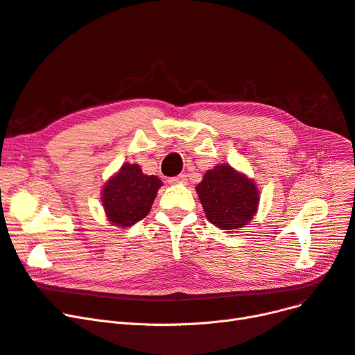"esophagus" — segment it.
Instances as JSON below:
<instances>
[{"label":"esophagus","instance_id":"1","mask_svg":"<svg viewBox=\"0 0 355 355\" xmlns=\"http://www.w3.org/2000/svg\"><path fill=\"white\" fill-rule=\"evenodd\" d=\"M184 181H186V175H184V174H180V175H177V177L168 178L169 184H181V182H184Z\"/></svg>","mask_w":355,"mask_h":355}]
</instances>
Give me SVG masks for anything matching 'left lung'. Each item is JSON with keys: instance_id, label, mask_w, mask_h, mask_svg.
Segmentation results:
<instances>
[{"instance_id": "1", "label": "left lung", "mask_w": 355, "mask_h": 355, "mask_svg": "<svg viewBox=\"0 0 355 355\" xmlns=\"http://www.w3.org/2000/svg\"><path fill=\"white\" fill-rule=\"evenodd\" d=\"M205 214L220 230H239L250 222L257 211L259 191L252 180L230 165L209 169L196 187Z\"/></svg>"}]
</instances>
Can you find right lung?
<instances>
[{"label": "right lung", "mask_w": 355, "mask_h": 355, "mask_svg": "<svg viewBox=\"0 0 355 355\" xmlns=\"http://www.w3.org/2000/svg\"><path fill=\"white\" fill-rule=\"evenodd\" d=\"M162 181L144 175L136 164H124L103 187L102 203L108 219L116 227H131L150 212Z\"/></svg>", "instance_id": "add662e5"}]
</instances>
